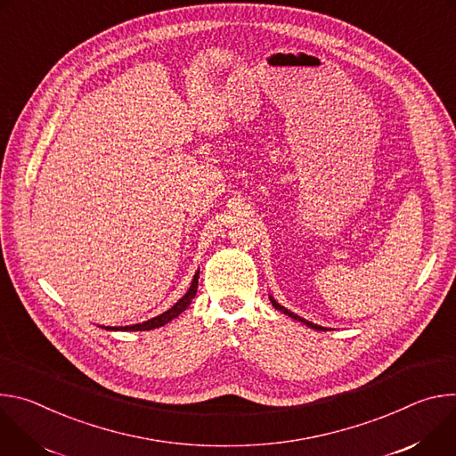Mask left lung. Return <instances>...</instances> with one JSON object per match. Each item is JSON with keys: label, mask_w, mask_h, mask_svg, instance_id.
Here are the masks:
<instances>
[{"label": "left lung", "mask_w": 456, "mask_h": 456, "mask_svg": "<svg viewBox=\"0 0 456 456\" xmlns=\"http://www.w3.org/2000/svg\"><path fill=\"white\" fill-rule=\"evenodd\" d=\"M270 300H272V305H273V308H275V310H281V312H282V314H286V315H288V317H291V319H295V321H300V322H305V324H306V326H310V328H314V330H321V331H322V330H324V328H322V326H317V324H314V322H310V321H306V319H302V317H298V315H297V314H293V312H289V310H288V308H284V306H281V305H279V302H277V300H275V298H273V297H270Z\"/></svg>", "instance_id": "obj_1"}]
</instances>
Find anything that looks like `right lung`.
Returning <instances> with one entry per match:
<instances>
[{
    "instance_id": "right-lung-1",
    "label": "right lung",
    "mask_w": 456,
    "mask_h": 456,
    "mask_svg": "<svg viewBox=\"0 0 456 456\" xmlns=\"http://www.w3.org/2000/svg\"><path fill=\"white\" fill-rule=\"evenodd\" d=\"M197 281H199V272L195 273V277H193V281H191V286H190V289L175 302V305L168 310V312H165V314H161V315H158V317H154V319H150V321H146V322H141V324H134V326H121V328H107V330H125V331H146V330H154V328H159V326H165L167 322H170L172 319H175L179 314H183L188 306H190V302H191V298L195 297V293H197Z\"/></svg>"
}]
</instances>
